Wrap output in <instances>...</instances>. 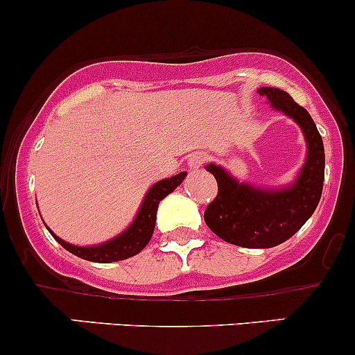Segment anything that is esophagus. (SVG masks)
I'll return each mask as SVG.
<instances>
[{"label": "esophagus", "instance_id": "1", "mask_svg": "<svg viewBox=\"0 0 355 355\" xmlns=\"http://www.w3.org/2000/svg\"><path fill=\"white\" fill-rule=\"evenodd\" d=\"M206 163V155L202 153H196V155H190L189 156V168L190 170H197Z\"/></svg>", "mask_w": 355, "mask_h": 355}]
</instances>
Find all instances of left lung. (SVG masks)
Listing matches in <instances>:
<instances>
[{
    "instance_id": "8db88e82",
    "label": "left lung",
    "mask_w": 355,
    "mask_h": 355,
    "mask_svg": "<svg viewBox=\"0 0 355 355\" xmlns=\"http://www.w3.org/2000/svg\"><path fill=\"white\" fill-rule=\"evenodd\" d=\"M259 93L300 125L308 153L296 180L282 189L240 184L223 166H206L218 182V196L204 212V221L221 240L245 248H272L297 233L318 206L325 180V149L308 110L284 89L262 87Z\"/></svg>"
}]
</instances>
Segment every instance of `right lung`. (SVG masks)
Returning <instances> with one entry per match:
<instances>
[{
  "mask_svg": "<svg viewBox=\"0 0 355 355\" xmlns=\"http://www.w3.org/2000/svg\"><path fill=\"white\" fill-rule=\"evenodd\" d=\"M185 177H187V173L182 171V173L173 175L171 178L156 182V184L148 190L146 197H144L136 218L130 223L128 230L122 231L119 236L112 238V240L105 241V243H100L95 246H76L61 240L59 236H55L49 227H47V230L51 231L54 240L58 241L62 248H66L68 252L73 253V255L80 257V259L98 263H110L119 262V260H125L129 259V257L137 255V253L149 243V240H151L153 236V231H155L156 211H158L159 200H163L168 193L173 192V190L182 184V180H184Z\"/></svg>",
  "mask_w": 355,
  "mask_h": 355,
  "instance_id": "1",
  "label": "right lung"
}]
</instances>
